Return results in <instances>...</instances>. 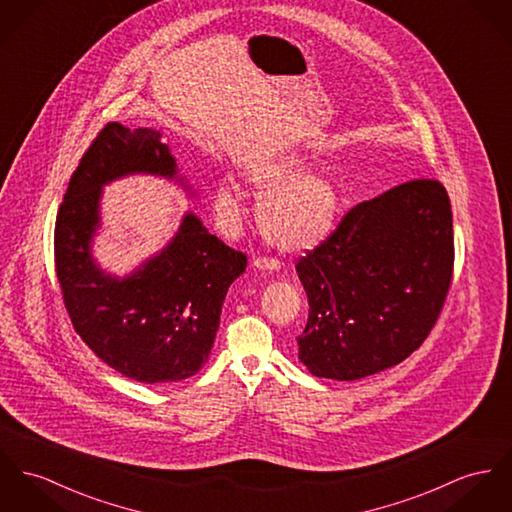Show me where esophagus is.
Instances as JSON below:
<instances>
[{
  "label": "esophagus",
  "mask_w": 512,
  "mask_h": 512,
  "mask_svg": "<svg viewBox=\"0 0 512 512\" xmlns=\"http://www.w3.org/2000/svg\"><path fill=\"white\" fill-rule=\"evenodd\" d=\"M253 267L259 269V271H267V273H275V271L280 269L278 261H275V259H267V257H257V259H253Z\"/></svg>",
  "instance_id": "esophagus-1"
}]
</instances>
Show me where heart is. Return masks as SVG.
<instances>
[{"mask_svg": "<svg viewBox=\"0 0 512 512\" xmlns=\"http://www.w3.org/2000/svg\"><path fill=\"white\" fill-rule=\"evenodd\" d=\"M308 159L298 152L251 159L243 175L259 198L257 222L271 243L280 249L314 247L331 232L339 208V183L327 169H306ZM214 212L224 230L241 220V193L232 181L214 195Z\"/></svg>", "mask_w": 512, "mask_h": 512, "instance_id": "obj_1", "label": "heart"}]
</instances>
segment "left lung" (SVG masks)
<instances>
[{"label": "left lung", "mask_w": 512, "mask_h": 512, "mask_svg": "<svg viewBox=\"0 0 512 512\" xmlns=\"http://www.w3.org/2000/svg\"><path fill=\"white\" fill-rule=\"evenodd\" d=\"M452 267V210L438 181L362 200L296 265L310 304L298 358L314 376L347 382L399 364L431 333Z\"/></svg>", "instance_id": "left-lung-1"}]
</instances>
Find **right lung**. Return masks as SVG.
Masks as SVG:
<instances>
[{
  "label": "right lung",
  "mask_w": 512,
  "mask_h": 512,
  "mask_svg": "<svg viewBox=\"0 0 512 512\" xmlns=\"http://www.w3.org/2000/svg\"><path fill=\"white\" fill-rule=\"evenodd\" d=\"M130 175H179L161 132L107 124L74 171L54 230L56 273L79 337L105 364L144 384L195 376L212 351L230 284L245 271L243 253L185 212L171 241L132 273L101 269L93 241L101 230L103 189Z\"/></svg>",
  "instance_id": "add662e5"
}]
</instances>
